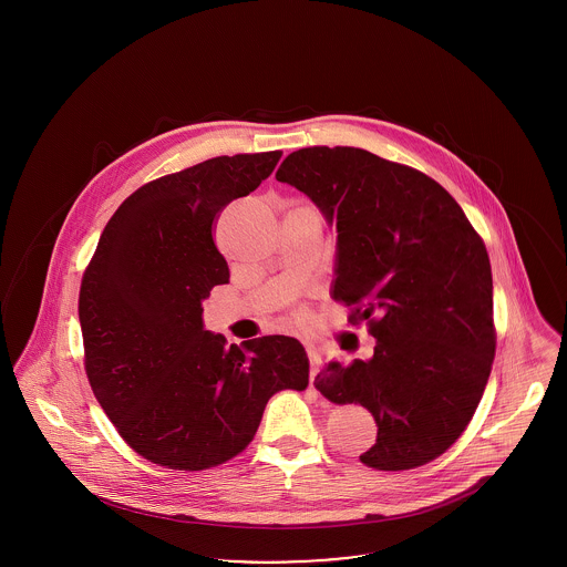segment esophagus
<instances>
[{
  "label": "esophagus",
  "instance_id": "1",
  "mask_svg": "<svg viewBox=\"0 0 567 567\" xmlns=\"http://www.w3.org/2000/svg\"><path fill=\"white\" fill-rule=\"evenodd\" d=\"M308 359H310V384L315 386V378L321 370V352L317 351L315 347H308Z\"/></svg>",
  "mask_w": 567,
  "mask_h": 567
}]
</instances>
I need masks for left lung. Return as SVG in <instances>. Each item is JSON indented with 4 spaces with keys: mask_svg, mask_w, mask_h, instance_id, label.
Segmentation results:
<instances>
[{
    "mask_svg": "<svg viewBox=\"0 0 567 567\" xmlns=\"http://www.w3.org/2000/svg\"><path fill=\"white\" fill-rule=\"evenodd\" d=\"M276 181L336 225L333 299L378 340L370 361L329 363L317 389L372 412L377 444L359 457L368 467L400 472L440 457L472 421L495 357L483 238L427 174L363 148H299Z\"/></svg>",
    "mask_w": 567,
    "mask_h": 567,
    "instance_id": "obj_1",
    "label": "left lung"
}]
</instances>
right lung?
Masks as SVG:
<instances>
[{
	"instance_id": "add662e5",
	"label": "right lung",
	"mask_w": 567,
	"mask_h": 567,
	"mask_svg": "<svg viewBox=\"0 0 567 567\" xmlns=\"http://www.w3.org/2000/svg\"><path fill=\"white\" fill-rule=\"evenodd\" d=\"M280 157H215L146 183L112 215L82 276L89 384L121 437L163 467L199 472L236 457L274 393L308 386L296 338L227 347L202 323V301L229 282L213 238L218 213Z\"/></svg>"
}]
</instances>
